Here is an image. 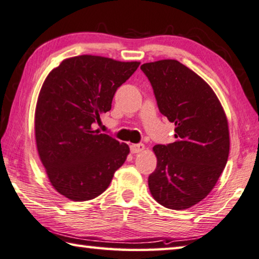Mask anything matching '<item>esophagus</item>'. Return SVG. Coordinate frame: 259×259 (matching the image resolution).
Here are the masks:
<instances>
[{
    "label": "esophagus",
    "instance_id": "esophagus-1",
    "mask_svg": "<svg viewBox=\"0 0 259 259\" xmlns=\"http://www.w3.org/2000/svg\"><path fill=\"white\" fill-rule=\"evenodd\" d=\"M130 150L133 154H138L142 153L145 150V145L144 144H134L130 146Z\"/></svg>",
    "mask_w": 259,
    "mask_h": 259
}]
</instances>
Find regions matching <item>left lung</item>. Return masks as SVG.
<instances>
[{
  "label": "left lung",
  "instance_id": "1",
  "mask_svg": "<svg viewBox=\"0 0 259 259\" xmlns=\"http://www.w3.org/2000/svg\"><path fill=\"white\" fill-rule=\"evenodd\" d=\"M159 112L176 124V142L156 145L157 165L148 187L158 204L187 209L215 187L228 162V119L213 89L177 60L144 63Z\"/></svg>",
  "mask_w": 259,
  "mask_h": 259
}]
</instances>
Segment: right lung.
I'll list each match as a JSON object with an SVG mask.
<instances>
[{"instance_id": "right-lung-1", "label": "right lung", "mask_w": 259, "mask_h": 259, "mask_svg": "<svg viewBox=\"0 0 259 259\" xmlns=\"http://www.w3.org/2000/svg\"><path fill=\"white\" fill-rule=\"evenodd\" d=\"M140 62L98 55L64 59L48 74L35 110V139L52 187L73 201L104 192L129 146L93 128Z\"/></svg>"}]
</instances>
